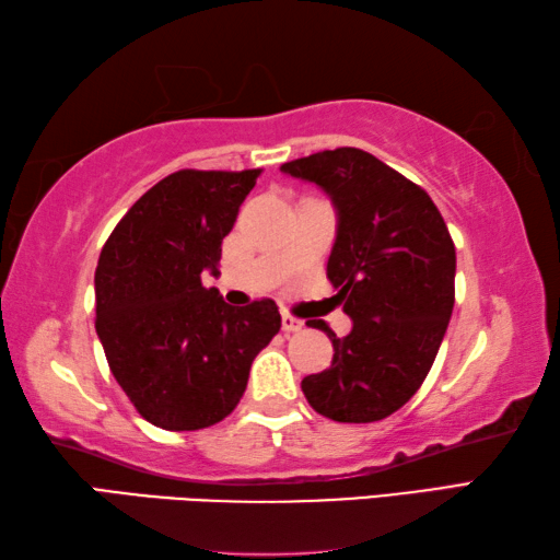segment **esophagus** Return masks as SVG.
Wrapping results in <instances>:
<instances>
[{
  "label": "esophagus",
  "mask_w": 560,
  "mask_h": 560,
  "mask_svg": "<svg viewBox=\"0 0 560 560\" xmlns=\"http://www.w3.org/2000/svg\"><path fill=\"white\" fill-rule=\"evenodd\" d=\"M281 328H283V334H296V330L303 328V320L296 318V316H291V314H283L281 316Z\"/></svg>",
  "instance_id": "1"
}]
</instances>
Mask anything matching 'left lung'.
<instances>
[{"label":"left lung","mask_w":560,"mask_h":560,"mask_svg":"<svg viewBox=\"0 0 560 560\" xmlns=\"http://www.w3.org/2000/svg\"><path fill=\"white\" fill-rule=\"evenodd\" d=\"M281 173L318 185L338 214L326 273L353 318L346 338L326 320L334 360L301 390L336 422H377L420 390L454 308L457 254L430 195L383 160L336 148L291 160Z\"/></svg>","instance_id":"8db88e82"}]
</instances>
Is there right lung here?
Instances as JSON below:
<instances>
[{
	"instance_id": "add662e5",
	"label": "right lung",
	"mask_w": 560,
	"mask_h": 560,
	"mask_svg": "<svg viewBox=\"0 0 560 560\" xmlns=\"http://www.w3.org/2000/svg\"><path fill=\"white\" fill-rule=\"evenodd\" d=\"M261 170H177L160 179L103 244L96 334L136 410L163 430H202L242 400L249 368L279 334L271 299L244 308L202 287Z\"/></svg>"
}]
</instances>
